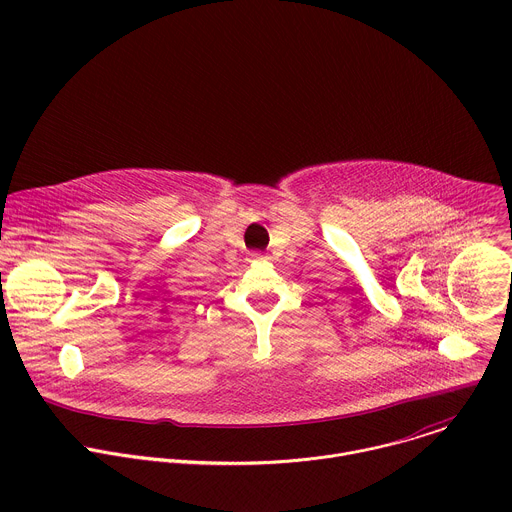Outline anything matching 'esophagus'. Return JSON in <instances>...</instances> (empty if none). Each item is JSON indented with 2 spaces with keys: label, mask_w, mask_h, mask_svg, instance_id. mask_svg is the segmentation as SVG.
Masks as SVG:
<instances>
[{
  "label": "esophagus",
  "mask_w": 512,
  "mask_h": 512,
  "mask_svg": "<svg viewBox=\"0 0 512 512\" xmlns=\"http://www.w3.org/2000/svg\"><path fill=\"white\" fill-rule=\"evenodd\" d=\"M251 255H253V257H257V255H259V253H257V251H255V253H251Z\"/></svg>",
  "instance_id": "34e87169"
}]
</instances>
